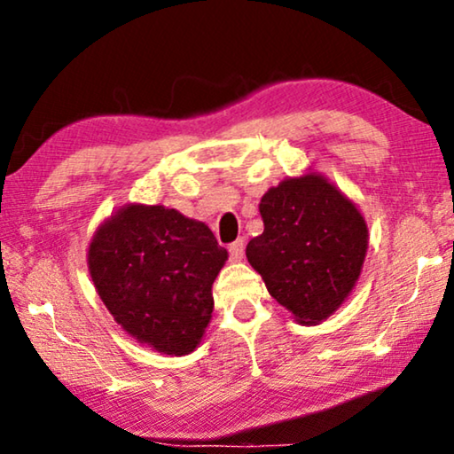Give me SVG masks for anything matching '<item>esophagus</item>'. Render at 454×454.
<instances>
[{"mask_svg": "<svg viewBox=\"0 0 454 454\" xmlns=\"http://www.w3.org/2000/svg\"><path fill=\"white\" fill-rule=\"evenodd\" d=\"M228 251H231L232 262H240V259H243V255H245V240L237 239L231 247H228Z\"/></svg>", "mask_w": 454, "mask_h": 454, "instance_id": "obj_1", "label": "esophagus"}]
</instances>
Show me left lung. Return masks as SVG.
<instances>
[{
    "mask_svg": "<svg viewBox=\"0 0 454 454\" xmlns=\"http://www.w3.org/2000/svg\"><path fill=\"white\" fill-rule=\"evenodd\" d=\"M263 232L247 259L278 303L316 325L344 303L367 253V223L355 203L322 174L286 178L262 197Z\"/></svg>",
    "mask_w": 454,
    "mask_h": 454,
    "instance_id": "left-lung-1",
    "label": "left lung"
}]
</instances>
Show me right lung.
Returning a JSON list of instances; mask_svg holds the SVG:
<instances>
[{
    "label": "right lung",
    "mask_w": 454,
    "mask_h": 454,
    "mask_svg": "<svg viewBox=\"0 0 454 454\" xmlns=\"http://www.w3.org/2000/svg\"><path fill=\"white\" fill-rule=\"evenodd\" d=\"M228 259L214 232L164 205L130 203L97 228L89 271L114 319L157 353L189 355L214 311Z\"/></svg>",
    "instance_id": "1"
}]
</instances>
